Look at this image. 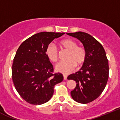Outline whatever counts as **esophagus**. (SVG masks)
I'll return each mask as SVG.
<instances>
[{"instance_id": "34e87169", "label": "esophagus", "mask_w": 120, "mask_h": 120, "mask_svg": "<svg viewBox=\"0 0 120 120\" xmlns=\"http://www.w3.org/2000/svg\"><path fill=\"white\" fill-rule=\"evenodd\" d=\"M67 77L68 76L66 75H63V79H64V80H66L67 79Z\"/></svg>"}]
</instances>
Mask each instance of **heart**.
<instances>
[{
    "label": "heart",
    "mask_w": 120,
    "mask_h": 120,
    "mask_svg": "<svg viewBox=\"0 0 120 120\" xmlns=\"http://www.w3.org/2000/svg\"><path fill=\"white\" fill-rule=\"evenodd\" d=\"M61 48L68 51L65 60L56 66V70L64 74L74 70L75 66H81L86 59V51L84 47L78 45L77 42L71 38H66L60 42ZM46 55L50 61L56 63L59 60V53L56 45L51 43L46 48Z\"/></svg>",
    "instance_id": "obj_1"
}]
</instances>
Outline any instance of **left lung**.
<instances>
[{
  "instance_id": "left-lung-1",
  "label": "left lung",
  "mask_w": 120,
  "mask_h": 120,
  "mask_svg": "<svg viewBox=\"0 0 120 120\" xmlns=\"http://www.w3.org/2000/svg\"><path fill=\"white\" fill-rule=\"evenodd\" d=\"M78 38L86 51V61L79 71L68 77L77 85L71 92L74 100L86 104L97 98L103 91L109 78V63L106 52L100 42L83 32L67 33Z\"/></svg>"
}]
</instances>
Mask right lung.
<instances>
[{"label": "right lung", "mask_w": 120, "mask_h": 120, "mask_svg": "<svg viewBox=\"0 0 120 120\" xmlns=\"http://www.w3.org/2000/svg\"><path fill=\"white\" fill-rule=\"evenodd\" d=\"M64 33L41 32L32 35L20 45L14 58L12 79L22 98L31 105L48 101L54 86L63 80L60 73L54 74L52 64L46 55L48 45Z\"/></svg>", "instance_id": "add662e5"}]
</instances>
